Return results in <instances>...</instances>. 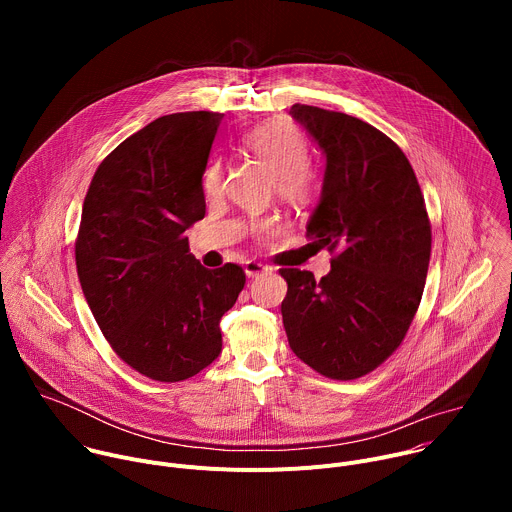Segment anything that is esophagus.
Returning a JSON list of instances; mask_svg holds the SVG:
<instances>
[{
  "instance_id": "34e87169",
  "label": "esophagus",
  "mask_w": 512,
  "mask_h": 512,
  "mask_svg": "<svg viewBox=\"0 0 512 512\" xmlns=\"http://www.w3.org/2000/svg\"><path fill=\"white\" fill-rule=\"evenodd\" d=\"M267 271H271V267L269 265H265V263H259V261H245V273H247V277H257V275H263V273H267Z\"/></svg>"
}]
</instances>
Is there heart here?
I'll list each match as a JSON object with an SVG mask.
<instances>
[{
    "label": "heart",
    "mask_w": 512,
    "mask_h": 512,
    "mask_svg": "<svg viewBox=\"0 0 512 512\" xmlns=\"http://www.w3.org/2000/svg\"><path fill=\"white\" fill-rule=\"evenodd\" d=\"M245 148L255 154L271 172H275L277 194L291 204H306L318 188V174L308 162V141L302 131L287 119H273L245 135ZM223 164L210 160L202 174L206 196L221 194ZM277 218H257L251 233L265 239L277 231Z\"/></svg>",
    "instance_id": "heart-1"
}]
</instances>
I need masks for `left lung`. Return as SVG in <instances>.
Here are the masks:
<instances>
[{"instance_id": "left-lung-1", "label": "left lung", "mask_w": 512, "mask_h": 512, "mask_svg": "<svg viewBox=\"0 0 512 512\" xmlns=\"http://www.w3.org/2000/svg\"><path fill=\"white\" fill-rule=\"evenodd\" d=\"M326 156L322 198L306 237L328 249L332 269H279L281 316L291 350L316 373L369 375L403 342L419 308L431 225L415 172L399 145L346 113L296 103Z\"/></svg>"}]
</instances>
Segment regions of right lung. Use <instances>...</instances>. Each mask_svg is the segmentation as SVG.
Returning <instances> with one entry per match:
<instances>
[{"mask_svg":"<svg viewBox=\"0 0 512 512\" xmlns=\"http://www.w3.org/2000/svg\"><path fill=\"white\" fill-rule=\"evenodd\" d=\"M221 121L158 117L99 164L83 202L75 259L87 304L115 354L160 383L221 354L218 322L245 287L243 267H202L186 237L206 212L202 174Z\"/></svg>","mask_w":512,"mask_h":512,"instance_id":"1","label":"right lung"}]
</instances>
